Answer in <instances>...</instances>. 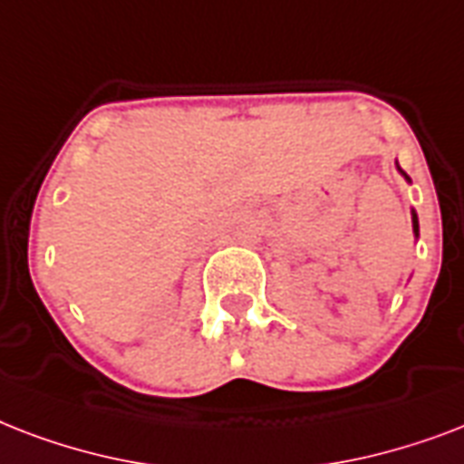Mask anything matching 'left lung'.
Instances as JSON below:
<instances>
[{
    "instance_id": "obj_1",
    "label": "left lung",
    "mask_w": 464,
    "mask_h": 464,
    "mask_svg": "<svg viewBox=\"0 0 464 464\" xmlns=\"http://www.w3.org/2000/svg\"><path fill=\"white\" fill-rule=\"evenodd\" d=\"M400 171H401V169H400ZM401 174H404V171H401ZM404 179H407V181H409L407 174H404ZM411 225H414V235L419 237V218H416V213H411Z\"/></svg>"
}]
</instances>
